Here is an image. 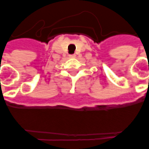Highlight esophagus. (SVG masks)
Segmentation results:
<instances>
[{
    "instance_id": "1",
    "label": "esophagus",
    "mask_w": 149,
    "mask_h": 149,
    "mask_svg": "<svg viewBox=\"0 0 149 149\" xmlns=\"http://www.w3.org/2000/svg\"><path fill=\"white\" fill-rule=\"evenodd\" d=\"M75 55H70V57H71V58H73V57H75Z\"/></svg>"
}]
</instances>
